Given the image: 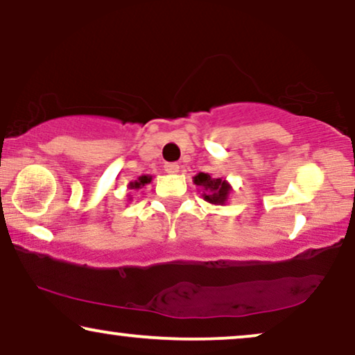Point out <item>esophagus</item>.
Wrapping results in <instances>:
<instances>
[{"instance_id": "1", "label": "esophagus", "mask_w": 355, "mask_h": 355, "mask_svg": "<svg viewBox=\"0 0 355 355\" xmlns=\"http://www.w3.org/2000/svg\"><path fill=\"white\" fill-rule=\"evenodd\" d=\"M164 171L168 174H176L179 173V164L178 163H166L164 164Z\"/></svg>"}]
</instances>
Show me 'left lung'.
<instances>
[{
  "label": "left lung",
  "instance_id": "obj_1",
  "mask_svg": "<svg viewBox=\"0 0 355 355\" xmlns=\"http://www.w3.org/2000/svg\"><path fill=\"white\" fill-rule=\"evenodd\" d=\"M193 184L196 186L203 187L202 196L207 202L215 203V205H225L227 200V196L231 192V186L227 184L225 179L221 178H211L208 173H198L196 178H193Z\"/></svg>",
  "mask_w": 355,
  "mask_h": 355
}]
</instances>
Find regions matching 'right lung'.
Segmentation results:
<instances>
[{"label":"right lung","mask_w":355,"mask_h":355,"mask_svg":"<svg viewBox=\"0 0 355 355\" xmlns=\"http://www.w3.org/2000/svg\"><path fill=\"white\" fill-rule=\"evenodd\" d=\"M152 182V176H140L137 181L134 182H129V189H134V191H137V189H142L145 184Z\"/></svg>","instance_id":"add662e5"}]
</instances>
